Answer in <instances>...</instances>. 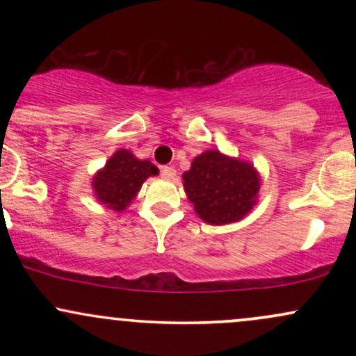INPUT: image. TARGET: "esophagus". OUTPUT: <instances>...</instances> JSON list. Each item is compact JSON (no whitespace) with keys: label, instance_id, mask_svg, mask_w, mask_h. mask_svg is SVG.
<instances>
[{"label":"esophagus","instance_id":"34e87169","mask_svg":"<svg viewBox=\"0 0 356 356\" xmlns=\"http://www.w3.org/2000/svg\"><path fill=\"white\" fill-rule=\"evenodd\" d=\"M161 175L164 179H174L175 177V169L174 167H162L161 169Z\"/></svg>","mask_w":356,"mask_h":356}]
</instances>
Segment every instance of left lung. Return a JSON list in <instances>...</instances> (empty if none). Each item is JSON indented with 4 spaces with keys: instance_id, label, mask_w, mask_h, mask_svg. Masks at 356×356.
<instances>
[{
    "instance_id": "1",
    "label": "left lung",
    "mask_w": 356,
    "mask_h": 356,
    "mask_svg": "<svg viewBox=\"0 0 356 356\" xmlns=\"http://www.w3.org/2000/svg\"><path fill=\"white\" fill-rule=\"evenodd\" d=\"M182 179L194 211L212 226L243 219L256 204L261 186L254 165L219 150L197 155Z\"/></svg>"
}]
</instances>
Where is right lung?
<instances>
[{
    "mask_svg": "<svg viewBox=\"0 0 356 356\" xmlns=\"http://www.w3.org/2000/svg\"><path fill=\"white\" fill-rule=\"evenodd\" d=\"M159 169L152 162L138 161L129 150H117L108 159L104 169L93 175L92 187L95 197L112 211H124L136 199L142 184L150 175H157Z\"/></svg>",
    "mask_w": 356,
    "mask_h": 356,
    "instance_id": "right-lung-1",
    "label": "right lung"
}]
</instances>
